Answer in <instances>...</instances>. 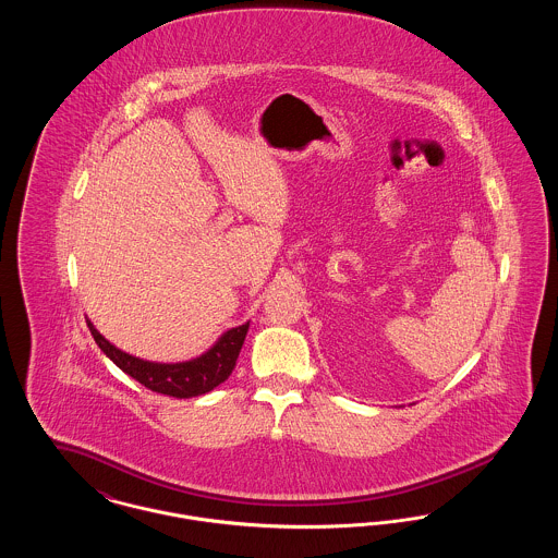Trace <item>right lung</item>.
I'll return each mask as SVG.
<instances>
[{"label": "right lung", "mask_w": 558, "mask_h": 558, "mask_svg": "<svg viewBox=\"0 0 558 558\" xmlns=\"http://www.w3.org/2000/svg\"><path fill=\"white\" fill-rule=\"evenodd\" d=\"M87 328L98 347L107 353L108 357L140 385L146 389L169 396V398L186 399L209 393L217 385H221L236 366L240 349L244 343L248 322L239 328L228 330L215 345L201 357L182 364H155L133 357L130 353L110 345L107 339L87 322Z\"/></svg>", "instance_id": "obj_1"}]
</instances>
